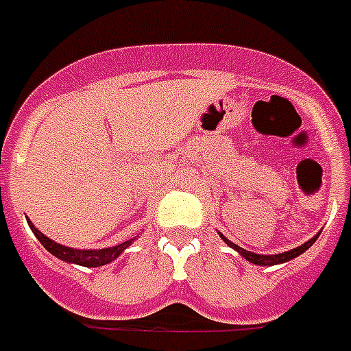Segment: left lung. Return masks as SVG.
I'll use <instances>...</instances> for the list:
<instances>
[{
  "label": "left lung",
  "instance_id": "8db88e82",
  "mask_svg": "<svg viewBox=\"0 0 351 351\" xmlns=\"http://www.w3.org/2000/svg\"><path fill=\"white\" fill-rule=\"evenodd\" d=\"M219 236L225 240L227 245H230L232 250L238 251L245 261H250V263H253V265H259V267H272V265H282V263H287V261L299 257L300 253H304L308 247H312V243L317 240L319 232H317L312 240H308V242H304L302 245H299V247H295V250H289V251H283V253H276V255H257V253H251V251L243 250V247H240V245H236V243H232L230 240H227L223 234Z\"/></svg>",
  "mask_w": 351,
  "mask_h": 351
}]
</instances>
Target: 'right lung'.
<instances>
[{"label":"right lung","mask_w":351,"mask_h":351,"mask_svg":"<svg viewBox=\"0 0 351 351\" xmlns=\"http://www.w3.org/2000/svg\"><path fill=\"white\" fill-rule=\"evenodd\" d=\"M28 223L29 228H32V232L36 234V238L39 242L43 243V247L49 251V253H52V255L58 257V259L66 261V263H73V265H81V267H104V265H108L111 261H115L117 257L134 242V238H132L128 242L119 243V245H113V247H104V250H73V247H66V245L52 242L51 238H47L41 230H37V228L32 225V221H28Z\"/></svg>","instance_id":"add662e5"}]
</instances>
